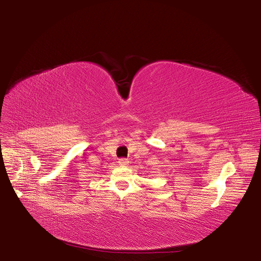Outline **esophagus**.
Segmentation results:
<instances>
[{
    "label": "esophagus",
    "mask_w": 261,
    "mask_h": 261,
    "mask_svg": "<svg viewBox=\"0 0 261 261\" xmlns=\"http://www.w3.org/2000/svg\"><path fill=\"white\" fill-rule=\"evenodd\" d=\"M128 159H126V158H121V159H118V163H120V165H122V167H126V165L128 164Z\"/></svg>",
    "instance_id": "obj_1"
}]
</instances>
